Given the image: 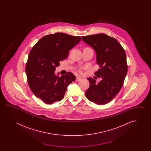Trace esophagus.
Wrapping results in <instances>:
<instances>
[{
	"label": "esophagus",
	"instance_id": "1",
	"mask_svg": "<svg viewBox=\"0 0 151 151\" xmlns=\"http://www.w3.org/2000/svg\"><path fill=\"white\" fill-rule=\"evenodd\" d=\"M81 78H80L79 77H77V78H76V81H79V80H81Z\"/></svg>",
	"mask_w": 151,
	"mask_h": 151
}]
</instances>
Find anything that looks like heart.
<instances>
[{"label":"heart","instance_id":"1","mask_svg":"<svg viewBox=\"0 0 151 151\" xmlns=\"http://www.w3.org/2000/svg\"><path fill=\"white\" fill-rule=\"evenodd\" d=\"M83 68H80V69L79 70V71L80 73H83Z\"/></svg>","mask_w":151,"mask_h":151}]
</instances>
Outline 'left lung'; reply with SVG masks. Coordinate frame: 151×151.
<instances>
[{
  "mask_svg": "<svg viewBox=\"0 0 151 151\" xmlns=\"http://www.w3.org/2000/svg\"><path fill=\"white\" fill-rule=\"evenodd\" d=\"M82 40L96 52L100 68L94 74L102 78L98 83L92 78L87 79L90 87L85 96L96 104H106L116 96L123 85L128 69L125 52L116 39L104 33L83 36Z\"/></svg>",
  "mask_w": 151,
  "mask_h": 151,
  "instance_id": "obj_1",
  "label": "left lung"
}]
</instances>
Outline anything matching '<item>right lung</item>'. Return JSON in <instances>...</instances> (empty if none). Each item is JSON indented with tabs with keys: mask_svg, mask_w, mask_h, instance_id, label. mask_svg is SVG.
I'll return each mask as SVG.
<instances>
[{
	"mask_svg": "<svg viewBox=\"0 0 151 151\" xmlns=\"http://www.w3.org/2000/svg\"><path fill=\"white\" fill-rule=\"evenodd\" d=\"M80 40V37L55 33L43 37L29 52L25 68L29 86L46 104L63 99L68 85L76 80L71 72L59 77V73L55 74V70Z\"/></svg>",
	"mask_w": 151,
	"mask_h": 151,
	"instance_id": "obj_1",
	"label": "right lung"
}]
</instances>
